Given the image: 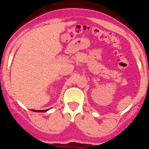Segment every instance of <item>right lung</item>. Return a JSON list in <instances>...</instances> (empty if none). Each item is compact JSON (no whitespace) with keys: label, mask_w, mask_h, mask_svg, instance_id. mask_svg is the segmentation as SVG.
<instances>
[{"label":"right lung","mask_w":149,"mask_h":149,"mask_svg":"<svg viewBox=\"0 0 149 149\" xmlns=\"http://www.w3.org/2000/svg\"><path fill=\"white\" fill-rule=\"evenodd\" d=\"M48 110L49 109H47V110H32V111H36V112H45Z\"/></svg>","instance_id":"obj_1"}]
</instances>
